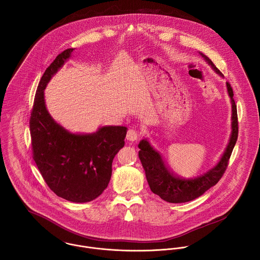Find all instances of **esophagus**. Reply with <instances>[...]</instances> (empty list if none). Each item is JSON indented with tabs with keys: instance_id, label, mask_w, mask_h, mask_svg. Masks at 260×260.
Segmentation results:
<instances>
[{
	"instance_id": "34e87169",
	"label": "esophagus",
	"mask_w": 260,
	"mask_h": 260,
	"mask_svg": "<svg viewBox=\"0 0 260 260\" xmlns=\"http://www.w3.org/2000/svg\"><path fill=\"white\" fill-rule=\"evenodd\" d=\"M138 137H139V135H138V133H137L135 130H133V129L128 130L127 135H126V139H127L128 141L134 142V141H136V140L138 139Z\"/></svg>"
}]
</instances>
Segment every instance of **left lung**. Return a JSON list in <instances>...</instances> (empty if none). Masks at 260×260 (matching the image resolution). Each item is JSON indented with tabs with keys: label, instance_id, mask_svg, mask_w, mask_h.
<instances>
[{
	"label": "left lung",
	"instance_id": "8db88e82",
	"mask_svg": "<svg viewBox=\"0 0 260 260\" xmlns=\"http://www.w3.org/2000/svg\"><path fill=\"white\" fill-rule=\"evenodd\" d=\"M201 57L212 67V69L223 77L222 73L214 66L212 61L204 54L199 53ZM226 88L228 96L230 97L232 116H231V134L227 147L224 150L222 156L218 163L205 172L204 174L194 178H181L175 175L168 166L165 164L161 154L153 148L147 139L140 141L138 147L139 158L142 166L145 170L146 179L148 181L151 191L161 199L170 203H184L201 196L209 188L215 185L222 177L232 150L235 146L238 136V121H237V110L233 99V91L229 83L226 82Z\"/></svg>",
	"mask_w": 260,
	"mask_h": 260
}]
</instances>
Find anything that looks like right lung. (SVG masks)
<instances>
[{
  "label": "right lung",
  "instance_id": "right-lung-1",
  "mask_svg": "<svg viewBox=\"0 0 260 260\" xmlns=\"http://www.w3.org/2000/svg\"><path fill=\"white\" fill-rule=\"evenodd\" d=\"M74 49L59 54L38 86L30 118L33 158L50 189L68 201L84 203L100 196L109 184L112 162L125 144L127 128L103 126L89 134L72 133L49 114L44 90Z\"/></svg>",
  "mask_w": 260,
  "mask_h": 260
}]
</instances>
